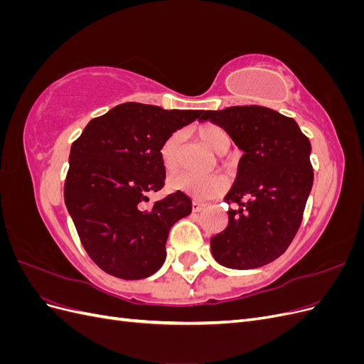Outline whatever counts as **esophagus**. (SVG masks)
I'll list each match as a JSON object with an SVG mask.
<instances>
[{"instance_id":"34e87169","label":"esophagus","mask_w":364,"mask_h":364,"mask_svg":"<svg viewBox=\"0 0 364 364\" xmlns=\"http://www.w3.org/2000/svg\"><path fill=\"white\" fill-rule=\"evenodd\" d=\"M205 206H206V203H203V202H200V200H194V202H193V211H194V213H200Z\"/></svg>"}]
</instances>
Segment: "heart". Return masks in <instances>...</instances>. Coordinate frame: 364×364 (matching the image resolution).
<instances>
[{"label": "heart", "mask_w": 364, "mask_h": 364, "mask_svg": "<svg viewBox=\"0 0 364 364\" xmlns=\"http://www.w3.org/2000/svg\"><path fill=\"white\" fill-rule=\"evenodd\" d=\"M197 138L203 144L211 149L217 155H223L230 147L229 134L217 124L206 123L197 129ZM159 158L167 171L178 170L182 165V134L181 132H173V134L165 139L159 149ZM226 186V181L223 176L214 174L199 178L190 173H176L168 178V188L171 191H181L188 196L197 197V199H209L222 193Z\"/></svg>", "instance_id": "obj_1"}]
</instances>
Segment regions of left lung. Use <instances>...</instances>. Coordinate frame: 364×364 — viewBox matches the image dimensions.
Here are the masks:
<instances>
[{
    "label": "left lung",
    "mask_w": 364,
    "mask_h": 364,
    "mask_svg": "<svg viewBox=\"0 0 364 364\" xmlns=\"http://www.w3.org/2000/svg\"><path fill=\"white\" fill-rule=\"evenodd\" d=\"M200 119L223 127L245 151L226 194L228 228L211 238L217 262L257 269L287 250L302 223L314 173L311 144L296 121L264 106L203 111Z\"/></svg>",
    "instance_id": "8db88e82"
}]
</instances>
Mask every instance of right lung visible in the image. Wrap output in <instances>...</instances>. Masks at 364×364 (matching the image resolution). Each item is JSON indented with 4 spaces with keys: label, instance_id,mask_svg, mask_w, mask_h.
<instances>
[{
    "label": "right lung",
    "instance_id": "1",
    "mask_svg": "<svg viewBox=\"0 0 364 364\" xmlns=\"http://www.w3.org/2000/svg\"><path fill=\"white\" fill-rule=\"evenodd\" d=\"M202 114L123 103L92 118L73 142L65 205L87 255L106 273L141 279L161 269L170 228L193 203L176 191L146 208L147 194L165 182L159 149Z\"/></svg>",
    "mask_w": 364,
    "mask_h": 364
}]
</instances>
